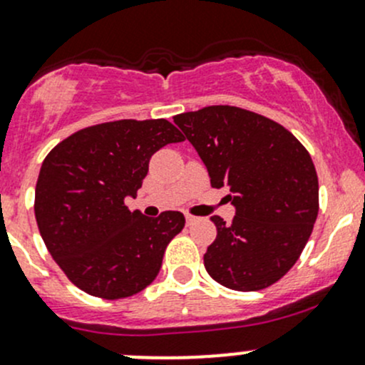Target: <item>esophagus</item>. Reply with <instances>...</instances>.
<instances>
[{
  "instance_id": "34e87169",
  "label": "esophagus",
  "mask_w": 365,
  "mask_h": 365,
  "mask_svg": "<svg viewBox=\"0 0 365 365\" xmlns=\"http://www.w3.org/2000/svg\"><path fill=\"white\" fill-rule=\"evenodd\" d=\"M185 219H187V224H189V226H190V224H194V222H196V217H194V215H190V213H187V215H185Z\"/></svg>"
}]
</instances>
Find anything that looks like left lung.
Returning <instances> with one entry per match:
<instances>
[{
  "instance_id": "8db88e82",
  "label": "left lung",
  "mask_w": 365,
  "mask_h": 365,
  "mask_svg": "<svg viewBox=\"0 0 365 365\" xmlns=\"http://www.w3.org/2000/svg\"><path fill=\"white\" fill-rule=\"evenodd\" d=\"M173 120L200 153L212 187H227L237 208L231 224L212 217L217 238L206 249V272L237 292L268 288L297 263L318 217L311 155L277 121L235 106Z\"/></svg>"
}]
</instances>
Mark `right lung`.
<instances>
[{
	"label": "right lung",
	"mask_w": 365,
	"mask_h": 365,
	"mask_svg": "<svg viewBox=\"0 0 365 365\" xmlns=\"http://www.w3.org/2000/svg\"><path fill=\"white\" fill-rule=\"evenodd\" d=\"M183 135L164 118L116 120L81 128L42 162L35 219L58 267L88 295L127 298L153 282L169 242L183 230L180 212H130L153 153Z\"/></svg>",
	"instance_id": "obj_1"
}]
</instances>
